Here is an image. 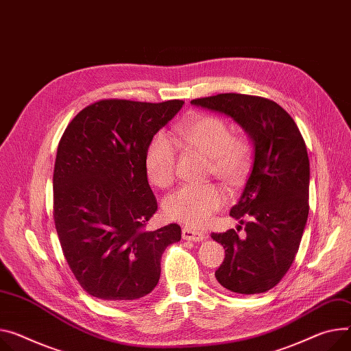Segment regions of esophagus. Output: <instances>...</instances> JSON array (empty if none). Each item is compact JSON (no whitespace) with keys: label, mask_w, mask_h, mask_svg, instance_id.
<instances>
[{"label":"esophagus","mask_w":351,"mask_h":351,"mask_svg":"<svg viewBox=\"0 0 351 351\" xmlns=\"http://www.w3.org/2000/svg\"><path fill=\"white\" fill-rule=\"evenodd\" d=\"M181 234H182L184 240H193V241H202L206 237L204 232H199V230H195L191 228H184Z\"/></svg>","instance_id":"34e87169"}]
</instances>
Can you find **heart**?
Returning <instances> with one entry per match:
<instances>
[{"label":"heart","mask_w":351,"mask_h":351,"mask_svg":"<svg viewBox=\"0 0 351 351\" xmlns=\"http://www.w3.org/2000/svg\"><path fill=\"white\" fill-rule=\"evenodd\" d=\"M177 141L209 157V171L228 185H237L246 177L252 150L249 142L232 134V128L217 115H198L176 129ZM177 146L163 133L149 143L146 170L157 186H169L176 178ZM225 204V194L212 182L180 186L165 201V212L173 221L202 228Z\"/></svg>","instance_id":"heart-1"}]
</instances>
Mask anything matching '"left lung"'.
I'll list each match as a JSON object with an SVG mask.
<instances>
[{
	"instance_id": "obj_1",
	"label": "left lung",
	"mask_w": 351,
	"mask_h": 351,
	"mask_svg": "<svg viewBox=\"0 0 351 351\" xmlns=\"http://www.w3.org/2000/svg\"><path fill=\"white\" fill-rule=\"evenodd\" d=\"M191 104L225 114L254 145L253 169L230 217L245 226L212 233L225 249L215 282L236 293L274 288L298 253L309 213V158L302 134L277 102L246 94H218Z\"/></svg>"
}]
</instances>
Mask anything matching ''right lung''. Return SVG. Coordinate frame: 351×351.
Masks as SVG:
<instances>
[{
	"label": "right lung",
	"mask_w": 351,
	"mask_h": 351,
	"mask_svg": "<svg viewBox=\"0 0 351 351\" xmlns=\"http://www.w3.org/2000/svg\"><path fill=\"white\" fill-rule=\"evenodd\" d=\"M182 105L99 99L73 118L59 142L53 218L71 273L94 298H143L158 282L161 254L181 239L177 223L145 228L157 210L146 152Z\"/></svg>",
	"instance_id": "1"
}]
</instances>
